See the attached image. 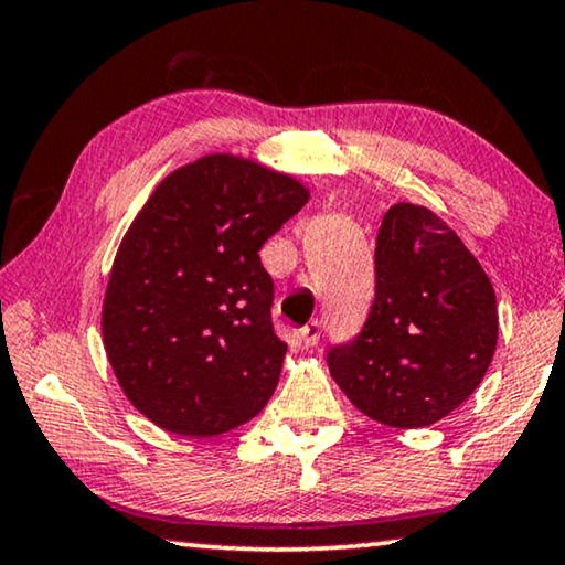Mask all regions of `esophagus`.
I'll use <instances>...</instances> for the list:
<instances>
[{
  "label": "esophagus",
  "instance_id": "1",
  "mask_svg": "<svg viewBox=\"0 0 565 565\" xmlns=\"http://www.w3.org/2000/svg\"><path fill=\"white\" fill-rule=\"evenodd\" d=\"M318 338H320V320H312V323H308L306 328H300V341L306 349L316 345Z\"/></svg>",
  "mask_w": 565,
  "mask_h": 565
}]
</instances>
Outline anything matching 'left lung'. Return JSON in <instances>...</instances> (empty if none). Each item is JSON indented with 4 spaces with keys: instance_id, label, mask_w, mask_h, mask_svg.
I'll use <instances>...</instances> for the list:
<instances>
[{
    "instance_id": "1",
    "label": "left lung",
    "mask_w": 565,
    "mask_h": 565,
    "mask_svg": "<svg viewBox=\"0 0 565 565\" xmlns=\"http://www.w3.org/2000/svg\"><path fill=\"white\" fill-rule=\"evenodd\" d=\"M498 345L488 273L427 206L398 202L376 237V298L361 335L328 353L355 409L419 429L462 406Z\"/></svg>"
}]
</instances>
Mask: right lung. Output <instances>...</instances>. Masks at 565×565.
Segmentation results:
<instances>
[{"instance_id":"add662e5","label":"right lung","mask_w":565,"mask_h":565,"mask_svg":"<svg viewBox=\"0 0 565 565\" xmlns=\"http://www.w3.org/2000/svg\"><path fill=\"white\" fill-rule=\"evenodd\" d=\"M310 199L290 173L234 153L171 171L136 214L103 298V345L146 419L216 437L265 409L285 345L273 331L267 237Z\"/></svg>"}]
</instances>
